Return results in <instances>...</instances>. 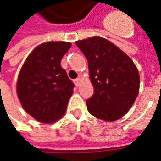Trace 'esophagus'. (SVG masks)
Masks as SVG:
<instances>
[{
  "instance_id": "esophagus-1",
  "label": "esophagus",
  "mask_w": 161,
  "mask_h": 161,
  "mask_svg": "<svg viewBox=\"0 0 161 161\" xmlns=\"http://www.w3.org/2000/svg\"><path fill=\"white\" fill-rule=\"evenodd\" d=\"M80 81H81L80 78H76L75 80H74V83H75V85L77 86V87H78V86H79V84H80Z\"/></svg>"
}]
</instances>
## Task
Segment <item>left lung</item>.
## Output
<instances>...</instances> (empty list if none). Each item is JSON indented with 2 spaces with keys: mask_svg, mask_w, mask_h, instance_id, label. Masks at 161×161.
I'll return each mask as SVG.
<instances>
[{
  "mask_svg": "<svg viewBox=\"0 0 161 161\" xmlns=\"http://www.w3.org/2000/svg\"><path fill=\"white\" fill-rule=\"evenodd\" d=\"M88 59L93 95L88 111L105 121H115L130 110L140 89V75L132 59L107 39L93 36L76 42Z\"/></svg>",
  "mask_w": 161,
  "mask_h": 161,
  "instance_id": "1",
  "label": "left lung"
}]
</instances>
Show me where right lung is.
<instances>
[{
    "instance_id": "right-lung-1",
    "label": "right lung",
    "mask_w": 161,
    "mask_h": 161,
    "mask_svg": "<svg viewBox=\"0 0 161 161\" xmlns=\"http://www.w3.org/2000/svg\"><path fill=\"white\" fill-rule=\"evenodd\" d=\"M67 42H47L31 52L25 61L16 83L22 108L42 123L51 124L63 117L74 84L61 67L71 47Z\"/></svg>"
}]
</instances>
